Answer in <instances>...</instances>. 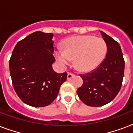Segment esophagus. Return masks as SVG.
Segmentation results:
<instances>
[{
	"label": "esophagus",
	"instance_id": "esophagus-1",
	"mask_svg": "<svg viewBox=\"0 0 133 133\" xmlns=\"http://www.w3.org/2000/svg\"><path fill=\"white\" fill-rule=\"evenodd\" d=\"M75 75H73V74H72V73L70 72H68V75H67V79H71L72 78H73V77H75Z\"/></svg>",
	"mask_w": 133,
	"mask_h": 133
}]
</instances>
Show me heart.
<instances>
[{"label":"heart","instance_id":"b5f03b06","mask_svg":"<svg viewBox=\"0 0 133 133\" xmlns=\"http://www.w3.org/2000/svg\"><path fill=\"white\" fill-rule=\"evenodd\" d=\"M107 44L103 38L92 35L71 37L63 43V50H57L55 56L62 67L68 66L72 59L79 71L87 72L95 69L105 57Z\"/></svg>","mask_w":133,"mask_h":133}]
</instances>
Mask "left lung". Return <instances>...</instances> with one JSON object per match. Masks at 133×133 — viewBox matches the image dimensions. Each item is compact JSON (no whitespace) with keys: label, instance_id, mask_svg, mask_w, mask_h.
I'll return each mask as SVG.
<instances>
[{"label":"left lung","instance_id":"left-lung-1","mask_svg":"<svg viewBox=\"0 0 133 133\" xmlns=\"http://www.w3.org/2000/svg\"><path fill=\"white\" fill-rule=\"evenodd\" d=\"M107 44V53L99 67L90 73L81 75L83 85L77 89V94L83 103L99 107L112 101L119 92L124 75V62L120 45L102 31Z\"/></svg>","mask_w":133,"mask_h":133}]
</instances>
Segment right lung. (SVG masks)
<instances>
[{
	"instance_id": "right-lung-1",
	"label": "right lung",
	"mask_w": 133,
	"mask_h": 133,
	"mask_svg": "<svg viewBox=\"0 0 133 133\" xmlns=\"http://www.w3.org/2000/svg\"><path fill=\"white\" fill-rule=\"evenodd\" d=\"M52 33L38 31L16 45L9 60V71L14 90L24 103L44 107L56 99L67 72L56 73L52 68Z\"/></svg>"
}]
</instances>
